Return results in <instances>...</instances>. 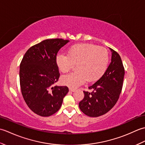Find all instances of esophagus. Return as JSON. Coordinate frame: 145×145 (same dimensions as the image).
<instances>
[{"label":"esophagus","instance_id":"1","mask_svg":"<svg viewBox=\"0 0 145 145\" xmlns=\"http://www.w3.org/2000/svg\"><path fill=\"white\" fill-rule=\"evenodd\" d=\"M69 91H70V92H74V91H75V90H74V89H72V88H70V89H69Z\"/></svg>","mask_w":145,"mask_h":145}]
</instances>
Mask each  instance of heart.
Here are the masks:
<instances>
[{"label":"heart","instance_id":"b5f03b06","mask_svg":"<svg viewBox=\"0 0 145 145\" xmlns=\"http://www.w3.org/2000/svg\"><path fill=\"white\" fill-rule=\"evenodd\" d=\"M67 54H60L56 57V63L60 72L67 73L76 64V72L61 77L64 85L76 88L86 81L94 82L106 72L109 61L106 49L90 44H79L72 46Z\"/></svg>","mask_w":145,"mask_h":145}]
</instances>
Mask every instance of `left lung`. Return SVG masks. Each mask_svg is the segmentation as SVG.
Wrapping results in <instances>:
<instances>
[{
  "instance_id": "left-lung-1",
  "label": "left lung",
  "mask_w": 145,
  "mask_h": 145,
  "mask_svg": "<svg viewBox=\"0 0 145 145\" xmlns=\"http://www.w3.org/2000/svg\"><path fill=\"white\" fill-rule=\"evenodd\" d=\"M112 60L106 72L88 89L84 91V98L79 103L80 109L86 115L97 117L112 108L118 101L123 87L125 69L119 54L113 49Z\"/></svg>"
}]
</instances>
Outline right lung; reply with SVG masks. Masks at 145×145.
Masks as SVG:
<instances>
[{
	"mask_svg": "<svg viewBox=\"0 0 145 145\" xmlns=\"http://www.w3.org/2000/svg\"><path fill=\"white\" fill-rule=\"evenodd\" d=\"M69 40L47 39L30 47L20 65L21 92L27 106L42 116H49L60 108L69 92L66 86H54L60 76L56 57Z\"/></svg>",
	"mask_w": 145,
	"mask_h": 145,
	"instance_id": "add662e5",
	"label": "right lung"
}]
</instances>
